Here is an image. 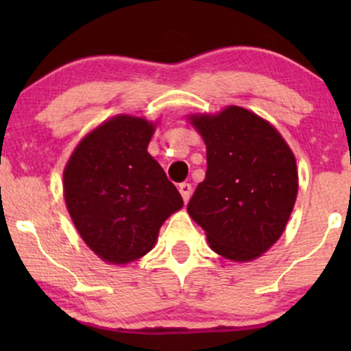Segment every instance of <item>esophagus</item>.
Masks as SVG:
<instances>
[{"label":"esophagus","instance_id":"34e87169","mask_svg":"<svg viewBox=\"0 0 351 351\" xmlns=\"http://www.w3.org/2000/svg\"><path fill=\"white\" fill-rule=\"evenodd\" d=\"M179 191L182 195V199H184V203L186 204L190 199V195H191V185L190 184H180L179 185Z\"/></svg>","mask_w":351,"mask_h":351}]
</instances>
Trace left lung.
Segmentation results:
<instances>
[{"label":"left lung","mask_w":351,"mask_h":351,"mask_svg":"<svg viewBox=\"0 0 351 351\" xmlns=\"http://www.w3.org/2000/svg\"><path fill=\"white\" fill-rule=\"evenodd\" d=\"M186 119L208 158L206 179L186 213L215 254L238 263L256 261L281 238L294 209V152L270 121L238 105Z\"/></svg>","instance_id":"obj_1"}]
</instances>
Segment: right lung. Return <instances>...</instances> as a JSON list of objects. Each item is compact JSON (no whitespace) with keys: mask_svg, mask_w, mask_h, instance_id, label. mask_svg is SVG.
Here are the masks:
<instances>
[{"mask_svg":"<svg viewBox=\"0 0 351 351\" xmlns=\"http://www.w3.org/2000/svg\"><path fill=\"white\" fill-rule=\"evenodd\" d=\"M158 121L105 119L64 167V199L80 237L104 262L128 265L155 247L161 225L184 201L147 152Z\"/></svg>","mask_w":351,"mask_h":351,"instance_id":"1","label":"right lung"}]
</instances>
